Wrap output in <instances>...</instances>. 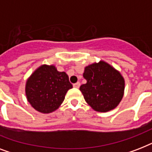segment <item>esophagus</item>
<instances>
[{"mask_svg":"<svg viewBox=\"0 0 152 152\" xmlns=\"http://www.w3.org/2000/svg\"><path fill=\"white\" fill-rule=\"evenodd\" d=\"M80 82H77V83H74L73 84V87L76 88H80Z\"/></svg>","mask_w":152,"mask_h":152,"instance_id":"1","label":"esophagus"}]
</instances>
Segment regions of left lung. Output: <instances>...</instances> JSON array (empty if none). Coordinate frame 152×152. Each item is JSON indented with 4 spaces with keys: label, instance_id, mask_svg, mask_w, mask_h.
Here are the masks:
<instances>
[{
    "label": "left lung",
    "instance_id": "obj_1",
    "mask_svg": "<svg viewBox=\"0 0 152 152\" xmlns=\"http://www.w3.org/2000/svg\"><path fill=\"white\" fill-rule=\"evenodd\" d=\"M83 76L87 83L82 84L80 90L95 110L107 112L120 103L124 95L125 80L113 67L101 61L86 67Z\"/></svg>",
    "mask_w": 152,
    "mask_h": 152
}]
</instances>
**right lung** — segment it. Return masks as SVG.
<instances>
[{"instance_id": "right-lung-1", "label": "right lung", "mask_w": 152, "mask_h": 152, "mask_svg": "<svg viewBox=\"0 0 152 152\" xmlns=\"http://www.w3.org/2000/svg\"><path fill=\"white\" fill-rule=\"evenodd\" d=\"M72 88L69 76L58 72L53 65H42L35 70L26 83V95L30 104L43 113L58 109L67 91Z\"/></svg>"}]
</instances>
